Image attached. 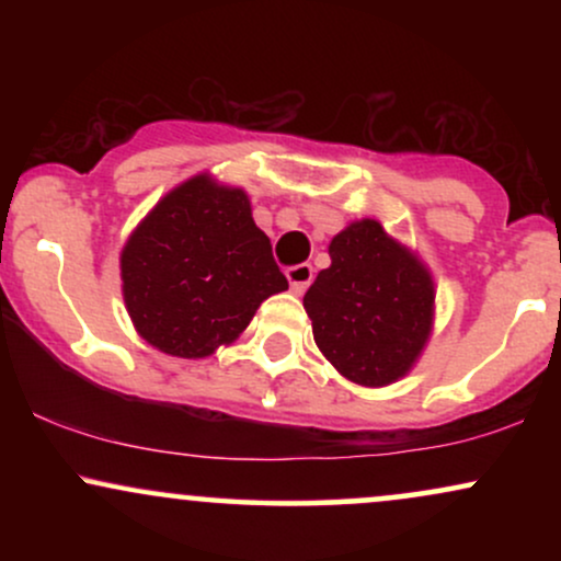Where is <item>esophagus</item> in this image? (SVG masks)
Returning <instances> with one entry per match:
<instances>
[{"label":"esophagus","instance_id":"34e87169","mask_svg":"<svg viewBox=\"0 0 561 561\" xmlns=\"http://www.w3.org/2000/svg\"><path fill=\"white\" fill-rule=\"evenodd\" d=\"M287 282H289V289H293L295 295L306 293L308 285L313 282V266H311V263H298V266H289L287 268Z\"/></svg>","mask_w":561,"mask_h":561}]
</instances>
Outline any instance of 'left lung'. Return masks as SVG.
<instances>
[{
  "label": "left lung",
  "mask_w": 561,
  "mask_h": 561,
  "mask_svg": "<svg viewBox=\"0 0 561 561\" xmlns=\"http://www.w3.org/2000/svg\"><path fill=\"white\" fill-rule=\"evenodd\" d=\"M330 259L302 298L319 351L366 388L396 382L430 337L433 279L369 218L334 237Z\"/></svg>",
  "instance_id": "1"
}]
</instances>
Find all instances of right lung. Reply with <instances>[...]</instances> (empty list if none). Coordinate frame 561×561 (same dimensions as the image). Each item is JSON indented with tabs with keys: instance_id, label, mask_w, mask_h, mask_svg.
I'll return each instance as SVG.
<instances>
[{
	"instance_id": "obj_1",
	"label": "right lung",
	"mask_w": 561,
	"mask_h": 561,
	"mask_svg": "<svg viewBox=\"0 0 561 561\" xmlns=\"http://www.w3.org/2000/svg\"><path fill=\"white\" fill-rule=\"evenodd\" d=\"M134 327L158 351L210 356L287 289L242 190L195 176L165 195L121 253Z\"/></svg>"
}]
</instances>
